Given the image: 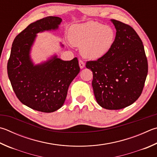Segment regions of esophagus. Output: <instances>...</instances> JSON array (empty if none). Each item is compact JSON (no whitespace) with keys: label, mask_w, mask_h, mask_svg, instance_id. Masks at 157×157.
Listing matches in <instances>:
<instances>
[{"label":"esophagus","mask_w":157,"mask_h":157,"mask_svg":"<svg viewBox=\"0 0 157 157\" xmlns=\"http://www.w3.org/2000/svg\"><path fill=\"white\" fill-rule=\"evenodd\" d=\"M79 67H80V69H83V68L85 67V63H84L83 60H82V59H79Z\"/></svg>","instance_id":"obj_1"}]
</instances>
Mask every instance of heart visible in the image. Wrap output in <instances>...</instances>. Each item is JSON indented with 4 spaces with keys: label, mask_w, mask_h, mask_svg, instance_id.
<instances>
[{
    "label": "heart",
    "mask_w": 157,
    "mask_h": 157,
    "mask_svg": "<svg viewBox=\"0 0 157 157\" xmlns=\"http://www.w3.org/2000/svg\"><path fill=\"white\" fill-rule=\"evenodd\" d=\"M69 38L71 44L80 47L82 56L95 60L104 58L111 50L115 44L116 34L110 26L88 21L71 27Z\"/></svg>",
    "instance_id": "obj_1"
}]
</instances>
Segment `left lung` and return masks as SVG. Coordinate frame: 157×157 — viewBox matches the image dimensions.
<instances>
[{
	"label": "left lung",
	"instance_id": "1",
	"mask_svg": "<svg viewBox=\"0 0 157 157\" xmlns=\"http://www.w3.org/2000/svg\"><path fill=\"white\" fill-rule=\"evenodd\" d=\"M116 39L104 58L87 61L93 71L92 86L99 106L119 110L133 104L143 91L148 65L141 38L130 25L112 19Z\"/></svg>",
	"mask_w": 157,
	"mask_h": 157
}]
</instances>
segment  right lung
I'll return each mask as SVG.
<instances>
[{
    "mask_svg": "<svg viewBox=\"0 0 157 157\" xmlns=\"http://www.w3.org/2000/svg\"><path fill=\"white\" fill-rule=\"evenodd\" d=\"M61 22L59 17L47 16L31 23L14 39L7 62L8 77L17 98L42 113H52L63 106L69 85L80 71L77 58L64 61L54 56L37 65L31 59L36 34L58 29Z\"/></svg>",
    "mask_w": 157,
    "mask_h": 157,
    "instance_id": "right-lung-1",
    "label": "right lung"
}]
</instances>
